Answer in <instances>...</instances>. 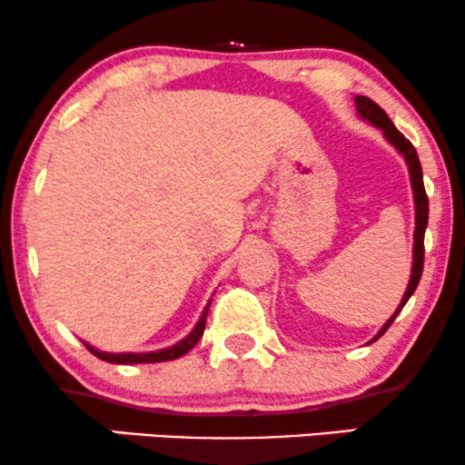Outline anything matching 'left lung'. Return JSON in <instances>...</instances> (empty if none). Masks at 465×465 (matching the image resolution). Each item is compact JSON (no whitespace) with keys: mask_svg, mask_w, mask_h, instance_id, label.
<instances>
[{"mask_svg":"<svg viewBox=\"0 0 465 465\" xmlns=\"http://www.w3.org/2000/svg\"><path fill=\"white\" fill-rule=\"evenodd\" d=\"M353 101H355V112H358V116L366 120L369 124H372V127L381 129L383 137H386V140L391 142L394 148H397V153L401 154V157L405 159V163H408V170H410L411 192H414L416 228H414V254H411L414 256V261H411L410 284H408V289H405L403 297H401V303L397 306V311H394L392 317L381 325V330L377 331V336L372 338V341H377L383 331L391 328L392 321L397 319V314L401 312V308L408 303L410 297L414 295L418 282H420L422 262H425V231H427V222H429V198L425 193V183H422V168H420V162H418V153H416V148L411 146V142L405 140V135L401 134L397 127H394L392 120L388 118V114L383 112L377 103H372L369 96H355Z\"/></svg>","mask_w":465,"mask_h":465,"instance_id":"8db88e82","label":"left lung"}]
</instances>
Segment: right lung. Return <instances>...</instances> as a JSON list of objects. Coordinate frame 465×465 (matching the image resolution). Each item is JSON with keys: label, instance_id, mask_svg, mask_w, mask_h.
I'll return each instance as SVG.
<instances>
[{"label": "right lung", "instance_id": "1", "mask_svg": "<svg viewBox=\"0 0 465 465\" xmlns=\"http://www.w3.org/2000/svg\"><path fill=\"white\" fill-rule=\"evenodd\" d=\"M209 306L211 302L206 303L203 314H200L198 323L193 325V330L189 331V334L183 338V341L176 342V345L172 347H165V349H159V351H144V353H107V351H101V349H96L93 345H88V342H84L85 347L90 349V353H94L99 360H105V362H112V364H153V362H168V360H176L181 358V355H185L189 349H193V345L200 341V336H203L204 331V323H206V314H209Z\"/></svg>", "mask_w": 465, "mask_h": 465}]
</instances>
